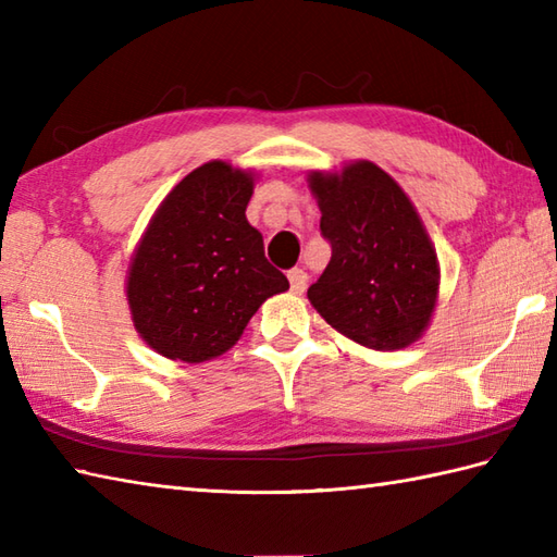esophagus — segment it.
Instances as JSON below:
<instances>
[{
  "mask_svg": "<svg viewBox=\"0 0 557 557\" xmlns=\"http://www.w3.org/2000/svg\"><path fill=\"white\" fill-rule=\"evenodd\" d=\"M287 277H289L292 292H294V294H304L306 282H309V275H306V272H304L301 268H292V270L287 272Z\"/></svg>",
  "mask_w": 557,
  "mask_h": 557,
  "instance_id": "obj_1",
  "label": "esophagus"
}]
</instances>
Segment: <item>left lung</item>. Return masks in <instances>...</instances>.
I'll return each mask as SVG.
<instances>
[{"instance_id": "left-lung-1", "label": "left lung", "mask_w": 557, "mask_h": 557, "mask_svg": "<svg viewBox=\"0 0 557 557\" xmlns=\"http://www.w3.org/2000/svg\"><path fill=\"white\" fill-rule=\"evenodd\" d=\"M333 256L309 301L337 333L377 351L405 349L429 327L441 265L417 208L369 160L311 172Z\"/></svg>"}]
</instances>
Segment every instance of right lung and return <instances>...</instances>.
<instances>
[{
  "label": "right lung",
  "mask_w": 557,
  "mask_h": 557,
  "mask_svg": "<svg viewBox=\"0 0 557 557\" xmlns=\"http://www.w3.org/2000/svg\"><path fill=\"white\" fill-rule=\"evenodd\" d=\"M253 172L200 164L152 215L128 265L132 321L150 349L200 363L236 345L246 323L289 282L246 220Z\"/></svg>",
  "instance_id": "right-lung-1"
}]
</instances>
